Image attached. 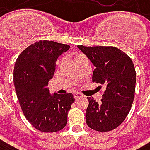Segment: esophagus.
Instances as JSON below:
<instances>
[{
  "mask_svg": "<svg viewBox=\"0 0 150 150\" xmlns=\"http://www.w3.org/2000/svg\"><path fill=\"white\" fill-rule=\"evenodd\" d=\"M73 96H74V98L75 99H78V98H79V97L82 96V95L80 93H79V92H74L73 93Z\"/></svg>",
  "mask_w": 150,
  "mask_h": 150,
  "instance_id": "esophagus-1",
  "label": "esophagus"
}]
</instances>
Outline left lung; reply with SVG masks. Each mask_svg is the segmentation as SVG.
I'll return each instance as SVG.
<instances>
[{
	"label": "left lung",
	"instance_id": "left-lung-1",
	"mask_svg": "<svg viewBox=\"0 0 150 150\" xmlns=\"http://www.w3.org/2000/svg\"><path fill=\"white\" fill-rule=\"evenodd\" d=\"M78 48L95 66L92 81L105 88L100 103L93 97H87L86 122L97 132L115 130L125 120L133 103L136 84L134 64L125 53L114 46L78 45Z\"/></svg>",
	"mask_w": 150,
	"mask_h": 150
}]
</instances>
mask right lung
Masks as SVG:
<instances>
[{
    "instance_id": "1",
    "label": "right lung",
    "mask_w": 150,
    "mask_h": 150,
    "mask_svg": "<svg viewBox=\"0 0 150 150\" xmlns=\"http://www.w3.org/2000/svg\"><path fill=\"white\" fill-rule=\"evenodd\" d=\"M69 48L68 45L40 40L26 48L15 62L13 81L20 107L27 120L43 132L63 129L75 101L71 93L51 96L48 88L58 57Z\"/></svg>"
}]
</instances>
